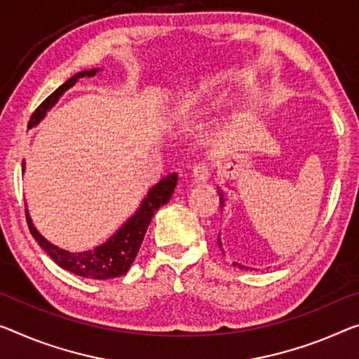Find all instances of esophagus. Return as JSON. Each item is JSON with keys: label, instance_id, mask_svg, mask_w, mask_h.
<instances>
[{"label": "esophagus", "instance_id": "34e87169", "mask_svg": "<svg viewBox=\"0 0 359 359\" xmlns=\"http://www.w3.org/2000/svg\"><path fill=\"white\" fill-rule=\"evenodd\" d=\"M208 175H210V167H208V163H205V162H198L194 165V167H192V176H194V180L197 181V183L205 181L208 178Z\"/></svg>", "mask_w": 359, "mask_h": 359}]
</instances>
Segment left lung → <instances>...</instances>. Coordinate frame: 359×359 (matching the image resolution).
<instances>
[{
	"label": "left lung",
	"mask_w": 359,
	"mask_h": 359,
	"mask_svg": "<svg viewBox=\"0 0 359 359\" xmlns=\"http://www.w3.org/2000/svg\"><path fill=\"white\" fill-rule=\"evenodd\" d=\"M219 201H222V203H223V194H222V192H219ZM218 245H222V241H219V236H218ZM237 264V263H236ZM239 266H241V264H239ZM242 268V266H241Z\"/></svg>",
	"instance_id": "left-lung-1"
}]
</instances>
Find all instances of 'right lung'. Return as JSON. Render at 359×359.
Listing matches in <instances>:
<instances>
[{"label":"right lung","instance_id":"1","mask_svg":"<svg viewBox=\"0 0 359 359\" xmlns=\"http://www.w3.org/2000/svg\"><path fill=\"white\" fill-rule=\"evenodd\" d=\"M96 72L97 69L80 72V74H75L72 79L65 81L64 85H60L53 95H49L45 101L35 109V112L32 114V117L29 120V128L35 126L43 117H45L46 110L51 109L69 88L74 86L76 81L83 79V76H95ZM22 170H24V163H22ZM176 183H178V175L176 173H168L165 178L158 181V183L149 191V194L146 196L144 201H142L133 217H131L117 233L110 237L106 244L96 247L95 250L72 253L53 245L51 242H48L45 237L35 229V226H33L29 217V212L25 210L27 224H29L33 239L40 244L41 249L45 250L60 268L67 269V271L86 279L106 280L112 278H120V276H123L128 271L131 264H133L142 241H144L146 231L149 228V223H151L154 213L170 201V197H172L176 187Z\"/></svg>","mask_w":359,"mask_h":359}]
</instances>
